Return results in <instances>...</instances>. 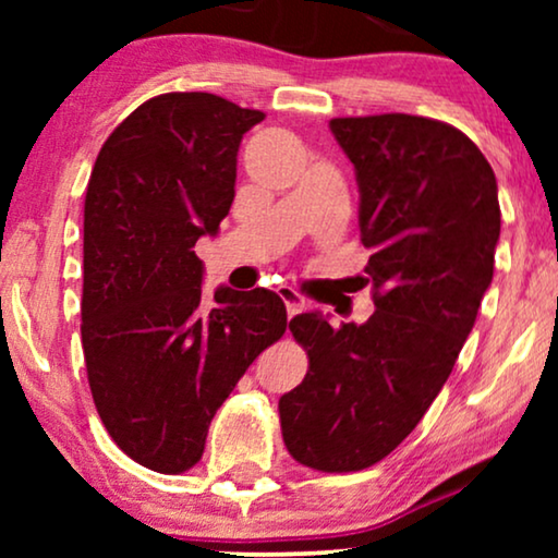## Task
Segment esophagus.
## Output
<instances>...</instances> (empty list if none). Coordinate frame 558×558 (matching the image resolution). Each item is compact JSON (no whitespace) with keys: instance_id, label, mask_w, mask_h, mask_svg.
<instances>
[{"instance_id":"1","label":"esophagus","mask_w":558,"mask_h":558,"mask_svg":"<svg viewBox=\"0 0 558 558\" xmlns=\"http://www.w3.org/2000/svg\"><path fill=\"white\" fill-rule=\"evenodd\" d=\"M279 296H281V302L287 304V312H289V317H294V315H300V312L304 310V296L296 292L294 287H289V284H281L279 289Z\"/></svg>"}]
</instances>
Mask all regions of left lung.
Segmentation results:
<instances>
[{
    "label": "left lung",
    "mask_w": 558,
    "mask_h": 558,
    "mask_svg": "<svg viewBox=\"0 0 558 558\" xmlns=\"http://www.w3.org/2000/svg\"><path fill=\"white\" fill-rule=\"evenodd\" d=\"M330 129L355 167L376 312L363 325L319 312L289 323L310 371L279 418L304 468L355 472L414 432L452 373L493 281L500 203L490 162L445 121L380 113Z\"/></svg>",
    "instance_id": "1"
}]
</instances>
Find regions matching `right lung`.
Returning a JSON list of instances; mask_svg holds the SVG:
<instances>
[{
    "label": "right lung",
    "instance_id": "obj_1",
    "mask_svg": "<svg viewBox=\"0 0 558 558\" xmlns=\"http://www.w3.org/2000/svg\"><path fill=\"white\" fill-rule=\"evenodd\" d=\"M264 121L216 94L144 101L98 151L83 208L81 340L106 432L144 468L201 462L208 426L287 330L277 292L218 287L203 302L201 235L235 195L243 134Z\"/></svg>",
    "mask_w": 558,
    "mask_h": 558
}]
</instances>
